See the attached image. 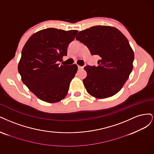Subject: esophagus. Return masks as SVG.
Returning <instances> with one entry per match:
<instances>
[{
	"instance_id": "esophagus-1",
	"label": "esophagus",
	"mask_w": 154,
	"mask_h": 154,
	"mask_svg": "<svg viewBox=\"0 0 154 154\" xmlns=\"http://www.w3.org/2000/svg\"><path fill=\"white\" fill-rule=\"evenodd\" d=\"M78 69H79V70H82V69H83V66H78Z\"/></svg>"
}]
</instances>
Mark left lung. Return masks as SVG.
I'll list each match as a JSON object with an SVG mask.
<instances>
[{
  "mask_svg": "<svg viewBox=\"0 0 154 154\" xmlns=\"http://www.w3.org/2000/svg\"><path fill=\"white\" fill-rule=\"evenodd\" d=\"M76 39L100 57L97 66H86L83 84L88 93L97 98L115 95L129 77L134 54L127 38L115 27H91L80 31Z\"/></svg>",
  "mask_w": 154,
  "mask_h": 154,
  "instance_id": "obj_1",
  "label": "left lung"
}]
</instances>
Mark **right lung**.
Listing matches in <instances>:
<instances>
[{
	"mask_svg": "<svg viewBox=\"0 0 154 154\" xmlns=\"http://www.w3.org/2000/svg\"><path fill=\"white\" fill-rule=\"evenodd\" d=\"M78 31L48 28L29 38L22 49L18 70L22 81L40 100L61 101L67 95L77 71V64H57L67 55V48Z\"/></svg>",
	"mask_w": 154,
	"mask_h": 154,
	"instance_id": "1",
	"label": "right lung"
}]
</instances>
